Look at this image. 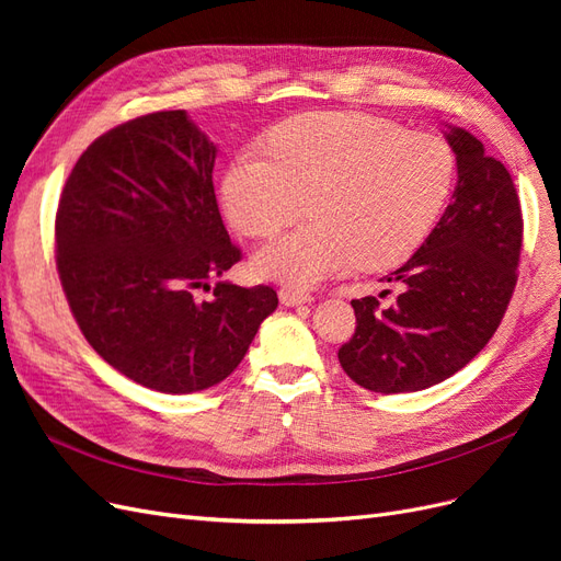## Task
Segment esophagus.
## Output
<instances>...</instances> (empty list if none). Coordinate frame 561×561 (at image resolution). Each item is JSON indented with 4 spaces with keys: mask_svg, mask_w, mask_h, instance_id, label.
<instances>
[{
    "mask_svg": "<svg viewBox=\"0 0 561 561\" xmlns=\"http://www.w3.org/2000/svg\"><path fill=\"white\" fill-rule=\"evenodd\" d=\"M278 297H280V301L285 304V307H299V304L311 301V295L299 290V287H280Z\"/></svg>",
    "mask_w": 561,
    "mask_h": 561,
    "instance_id": "1",
    "label": "esophagus"
}]
</instances>
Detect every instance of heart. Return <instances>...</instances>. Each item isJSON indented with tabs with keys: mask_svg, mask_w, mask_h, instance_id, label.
I'll use <instances>...</instances> for the list:
<instances>
[{
	"mask_svg": "<svg viewBox=\"0 0 561 561\" xmlns=\"http://www.w3.org/2000/svg\"><path fill=\"white\" fill-rule=\"evenodd\" d=\"M268 150L245 149L222 180L229 222L268 236L301 215L309 222L264 243L257 274L309 287L360 264L404 262L426 241L451 194V147L431 133H404L383 118L316 112L287 118Z\"/></svg>",
	"mask_w": 561,
	"mask_h": 561,
	"instance_id": "obj_1",
	"label": "heart"
}]
</instances>
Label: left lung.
Returning <instances> with one entry per match:
<instances>
[{"instance_id":"8db88e82","label":"left lung","mask_w":561,"mask_h":561,"mask_svg":"<svg viewBox=\"0 0 561 561\" xmlns=\"http://www.w3.org/2000/svg\"><path fill=\"white\" fill-rule=\"evenodd\" d=\"M456 190L423 245L386 280L388 309L353 299L355 334L339 348L346 375L375 393H412L449 379L499 330L517 285L522 208L507 168L463 128H449Z\"/></svg>"}]
</instances>
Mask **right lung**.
Masks as SVG:
<instances>
[{"mask_svg":"<svg viewBox=\"0 0 561 561\" xmlns=\"http://www.w3.org/2000/svg\"><path fill=\"white\" fill-rule=\"evenodd\" d=\"M215 154L184 110L145 114L89 145L58 203L56 266L81 334L159 393L227 379L278 307L271 285L209 287L241 262L217 208Z\"/></svg>","mask_w":561,"mask_h":561,"instance_id":"1","label":"right lung"}]
</instances>
